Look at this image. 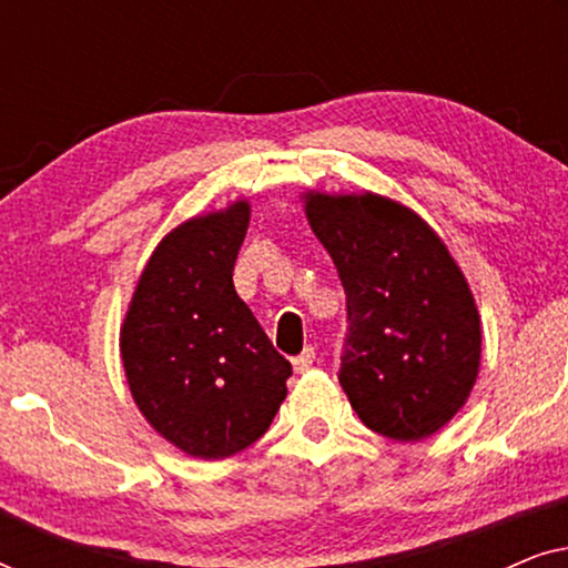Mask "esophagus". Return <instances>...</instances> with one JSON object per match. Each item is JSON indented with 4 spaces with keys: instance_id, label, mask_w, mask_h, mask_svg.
<instances>
[{
    "instance_id": "obj_1",
    "label": "esophagus",
    "mask_w": 568,
    "mask_h": 568,
    "mask_svg": "<svg viewBox=\"0 0 568 568\" xmlns=\"http://www.w3.org/2000/svg\"><path fill=\"white\" fill-rule=\"evenodd\" d=\"M292 364H294V372H300V375H302V372H307L315 364V348L307 346L300 356H294Z\"/></svg>"
}]
</instances>
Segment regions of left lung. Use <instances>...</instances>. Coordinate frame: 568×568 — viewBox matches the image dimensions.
<instances>
[{
    "label": "left lung",
    "mask_w": 568,
    "mask_h": 568,
    "mask_svg": "<svg viewBox=\"0 0 568 568\" xmlns=\"http://www.w3.org/2000/svg\"><path fill=\"white\" fill-rule=\"evenodd\" d=\"M310 227L346 292L338 383L364 426L416 442L468 400L480 321L468 282L422 216L375 193H307Z\"/></svg>",
    "instance_id": "1"
}]
</instances>
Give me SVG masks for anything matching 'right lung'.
<instances>
[{
	"label": "right lung",
	"mask_w": 568,
	"mask_h": 568,
	"mask_svg": "<svg viewBox=\"0 0 568 568\" xmlns=\"http://www.w3.org/2000/svg\"><path fill=\"white\" fill-rule=\"evenodd\" d=\"M247 220L251 206L237 201L170 232L144 266L121 328L139 410L168 442L204 460L261 439L292 375L232 284Z\"/></svg>",
	"instance_id": "1"
}]
</instances>
